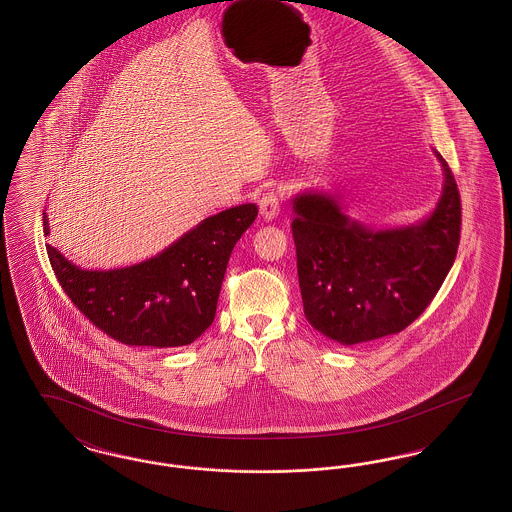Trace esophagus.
<instances>
[{
	"mask_svg": "<svg viewBox=\"0 0 512 512\" xmlns=\"http://www.w3.org/2000/svg\"><path fill=\"white\" fill-rule=\"evenodd\" d=\"M280 205H282V199L276 192H267L263 194V197L259 199V211H261V217L265 220H274L280 213Z\"/></svg>",
	"mask_w": 512,
	"mask_h": 512,
	"instance_id": "esophagus-1",
	"label": "esophagus"
}]
</instances>
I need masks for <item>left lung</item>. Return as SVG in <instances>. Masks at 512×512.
I'll use <instances>...</instances> for the list:
<instances>
[{"label": "left lung", "mask_w": 512, "mask_h": 512, "mask_svg": "<svg viewBox=\"0 0 512 512\" xmlns=\"http://www.w3.org/2000/svg\"><path fill=\"white\" fill-rule=\"evenodd\" d=\"M428 219L372 230L341 211L334 195L293 199V242L305 318L343 345L405 330L439 292L461 240V195L447 161Z\"/></svg>", "instance_id": "obj_1"}]
</instances>
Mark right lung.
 Wrapping results in <instances>:
<instances>
[{"label":"right lung","mask_w":512,"mask_h":512,"mask_svg":"<svg viewBox=\"0 0 512 512\" xmlns=\"http://www.w3.org/2000/svg\"><path fill=\"white\" fill-rule=\"evenodd\" d=\"M255 217V203L226 209L157 257L115 270H84L46 249L61 288L103 334L126 345L180 347L213 324L230 253Z\"/></svg>","instance_id":"1"}]
</instances>
